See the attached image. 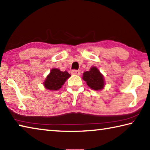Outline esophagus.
I'll list each match as a JSON object with an SVG mask.
<instances>
[{"instance_id":"obj_1","label":"esophagus","mask_w":150,"mask_h":150,"mask_svg":"<svg viewBox=\"0 0 150 150\" xmlns=\"http://www.w3.org/2000/svg\"><path fill=\"white\" fill-rule=\"evenodd\" d=\"M81 72L79 70H75L73 69L71 71V74L72 75H80Z\"/></svg>"}]
</instances>
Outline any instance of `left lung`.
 Listing matches in <instances>:
<instances>
[{
    "instance_id": "obj_1",
    "label": "left lung",
    "mask_w": 150,
    "mask_h": 150,
    "mask_svg": "<svg viewBox=\"0 0 150 150\" xmlns=\"http://www.w3.org/2000/svg\"><path fill=\"white\" fill-rule=\"evenodd\" d=\"M83 80L86 81L88 87L93 90L102 89L105 85V81L103 75L95 67L91 68L90 71L83 73Z\"/></svg>"
}]
</instances>
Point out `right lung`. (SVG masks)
<instances>
[{
	"mask_svg": "<svg viewBox=\"0 0 150 150\" xmlns=\"http://www.w3.org/2000/svg\"><path fill=\"white\" fill-rule=\"evenodd\" d=\"M70 76L71 75L67 71H61L58 69H52L47 75L44 85L48 90H59Z\"/></svg>",
	"mask_w": 150,
	"mask_h": 150,
	"instance_id": "add662e5",
	"label": "right lung"
}]
</instances>
